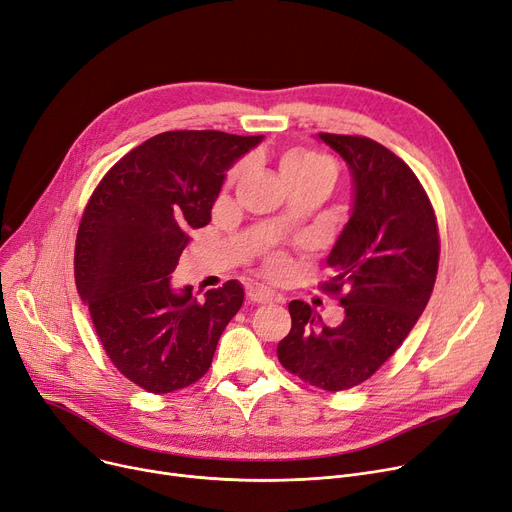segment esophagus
Returning <instances> with one entry per match:
<instances>
[{"label":"esophagus","instance_id":"esophagus-1","mask_svg":"<svg viewBox=\"0 0 512 512\" xmlns=\"http://www.w3.org/2000/svg\"><path fill=\"white\" fill-rule=\"evenodd\" d=\"M247 297L251 303H257V305H265V303H272L274 301V292L270 288H263V286H255V288H249Z\"/></svg>","mask_w":512,"mask_h":512}]
</instances>
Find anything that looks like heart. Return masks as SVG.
I'll return each mask as SVG.
<instances>
[{
    "label": "heart",
    "mask_w": 512,
    "mask_h": 512,
    "mask_svg": "<svg viewBox=\"0 0 512 512\" xmlns=\"http://www.w3.org/2000/svg\"><path fill=\"white\" fill-rule=\"evenodd\" d=\"M282 176L288 184L294 182H307V180H317V178H336V168L332 161L315 151L299 149L292 151L282 159ZM272 272L280 274L286 270V259L284 257H274L270 261Z\"/></svg>",
    "instance_id": "b5f03b06"
}]
</instances>
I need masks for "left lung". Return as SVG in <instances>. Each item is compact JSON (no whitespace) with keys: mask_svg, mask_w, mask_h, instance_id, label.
<instances>
[{"mask_svg":"<svg viewBox=\"0 0 512 512\" xmlns=\"http://www.w3.org/2000/svg\"><path fill=\"white\" fill-rule=\"evenodd\" d=\"M353 178V209L328 265L326 288L340 294L344 319L328 328L303 301L288 305L292 328L278 344L280 363L315 388L359 386L405 342L438 274L436 215L413 170L367 137L319 132Z\"/></svg>","mask_w":512,"mask_h":512,"instance_id":"left-lung-1","label":"left lung"}]
</instances>
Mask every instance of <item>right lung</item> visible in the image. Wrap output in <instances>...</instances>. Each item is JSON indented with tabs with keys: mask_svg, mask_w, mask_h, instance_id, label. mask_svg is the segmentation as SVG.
<instances>
[{
	"mask_svg": "<svg viewBox=\"0 0 512 512\" xmlns=\"http://www.w3.org/2000/svg\"><path fill=\"white\" fill-rule=\"evenodd\" d=\"M263 137L161 132L103 176L80 220L74 278L107 357L130 382L168 394L201 380L245 299L228 280L197 301L172 272L191 230L211 222L226 172Z\"/></svg>",
	"mask_w": 512,
	"mask_h": 512,
	"instance_id": "right-lung-1",
	"label": "right lung"
}]
</instances>
